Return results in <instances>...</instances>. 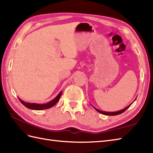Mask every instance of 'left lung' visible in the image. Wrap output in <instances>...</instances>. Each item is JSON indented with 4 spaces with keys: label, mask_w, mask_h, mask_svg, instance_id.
Returning <instances> with one entry per match:
<instances>
[{
    "label": "left lung",
    "mask_w": 153,
    "mask_h": 153,
    "mask_svg": "<svg viewBox=\"0 0 153 153\" xmlns=\"http://www.w3.org/2000/svg\"><path fill=\"white\" fill-rule=\"evenodd\" d=\"M136 100V99H135ZM133 103V102H132ZM132 103H131L130 104V105H129L128 106H126L125 108H123V110H120V111H112V112H110V111H101V110H98V109H97L96 108H95L94 106H92L94 108L97 110V111H98L99 113H100V114H103V115H119V114H122L123 112H124V111L126 110V109H128V108L131 106V105Z\"/></svg>",
    "instance_id": "8db88e82"
}]
</instances>
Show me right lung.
<instances>
[{"instance_id": "right-lung-1", "label": "right lung", "mask_w": 153, "mask_h": 153, "mask_svg": "<svg viewBox=\"0 0 153 153\" xmlns=\"http://www.w3.org/2000/svg\"><path fill=\"white\" fill-rule=\"evenodd\" d=\"M62 91H60L58 94V95L56 97L53 99L52 100H51L50 102H48L46 104H37V103H30V102H26L23 100H22L21 99H19L20 102L23 104V105L26 106L27 108L31 110H45V109H48L50 108L53 107V106H54L58 102V101L59 100V98L62 95Z\"/></svg>"}]
</instances>
